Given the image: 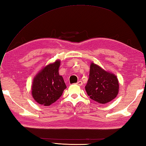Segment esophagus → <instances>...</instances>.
<instances>
[{"label": "esophagus", "instance_id": "34e87169", "mask_svg": "<svg viewBox=\"0 0 146 146\" xmlns=\"http://www.w3.org/2000/svg\"><path fill=\"white\" fill-rule=\"evenodd\" d=\"M82 84H83V82H82V81H80V80L76 83V85H79V86L82 85Z\"/></svg>", "mask_w": 146, "mask_h": 146}]
</instances>
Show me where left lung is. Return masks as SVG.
<instances>
[{"instance_id": "1", "label": "left lung", "mask_w": 146, "mask_h": 146, "mask_svg": "<svg viewBox=\"0 0 146 146\" xmlns=\"http://www.w3.org/2000/svg\"><path fill=\"white\" fill-rule=\"evenodd\" d=\"M119 85L117 76L94 63L90 64L85 90L93 100L105 104L117 97Z\"/></svg>"}]
</instances>
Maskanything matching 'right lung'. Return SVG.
<instances>
[{"mask_svg": "<svg viewBox=\"0 0 146 146\" xmlns=\"http://www.w3.org/2000/svg\"><path fill=\"white\" fill-rule=\"evenodd\" d=\"M60 61L49 64L37 74L33 80L32 95L37 103L49 106L58 100L66 88L63 77L59 75Z\"/></svg>", "mask_w": 146, "mask_h": 146, "instance_id": "obj_1", "label": "right lung"}]
</instances>
